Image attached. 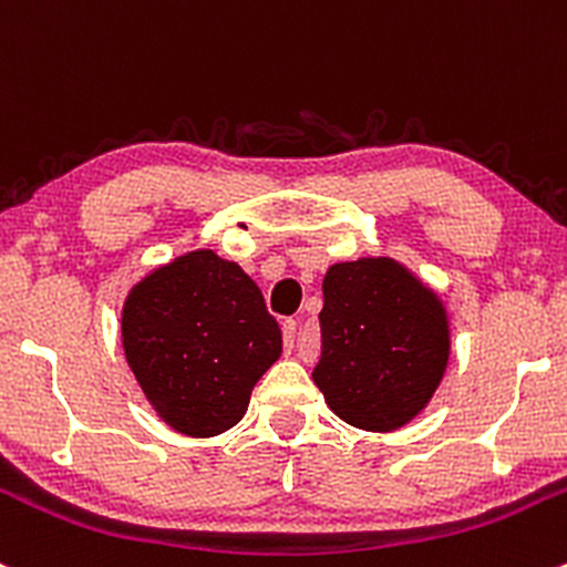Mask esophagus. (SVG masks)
Listing matches in <instances>:
<instances>
[{"label": "esophagus", "instance_id": "esophagus-1", "mask_svg": "<svg viewBox=\"0 0 567 567\" xmlns=\"http://www.w3.org/2000/svg\"><path fill=\"white\" fill-rule=\"evenodd\" d=\"M282 337H285V348L293 350V339H296V320H285V323H282Z\"/></svg>", "mask_w": 567, "mask_h": 567}]
</instances>
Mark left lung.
I'll use <instances>...</instances> for the list:
<instances>
[{"label": "left lung", "instance_id": "obj_1", "mask_svg": "<svg viewBox=\"0 0 567 567\" xmlns=\"http://www.w3.org/2000/svg\"><path fill=\"white\" fill-rule=\"evenodd\" d=\"M320 361L326 404L367 432H393L437 391L451 355L443 301L393 258L333 264L323 277Z\"/></svg>", "mask_w": 567, "mask_h": 567}]
</instances>
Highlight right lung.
Instances as JSON below:
<instances>
[{
  "mask_svg": "<svg viewBox=\"0 0 567 567\" xmlns=\"http://www.w3.org/2000/svg\"><path fill=\"white\" fill-rule=\"evenodd\" d=\"M122 344L154 413L187 437H214L244 419L282 331L241 266L193 249L130 288Z\"/></svg>",
  "mask_w": 567,
  "mask_h": 567,
  "instance_id": "right-lung-1",
  "label": "right lung"
}]
</instances>
